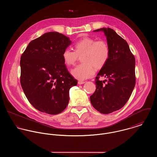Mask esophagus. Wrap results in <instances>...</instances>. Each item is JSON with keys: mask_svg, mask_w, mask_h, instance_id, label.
<instances>
[{"mask_svg": "<svg viewBox=\"0 0 157 157\" xmlns=\"http://www.w3.org/2000/svg\"><path fill=\"white\" fill-rule=\"evenodd\" d=\"M85 82H83V81H78V85H82V84H83V83H85Z\"/></svg>", "mask_w": 157, "mask_h": 157, "instance_id": "esophagus-1", "label": "esophagus"}]
</instances>
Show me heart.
Returning a JSON list of instances; mask_svg holds the SVG:
<instances>
[{"mask_svg": "<svg viewBox=\"0 0 157 157\" xmlns=\"http://www.w3.org/2000/svg\"><path fill=\"white\" fill-rule=\"evenodd\" d=\"M74 51L66 49L62 57L67 66L74 65L81 56L82 63L71 71L72 75L78 80H84L91 77L95 69H100L108 62L110 56L109 46L105 40H96L90 37H84L74 45Z\"/></svg>", "mask_w": 157, "mask_h": 157, "instance_id": "obj_1", "label": "heart"}]
</instances>
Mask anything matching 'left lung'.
I'll list each match as a JSON object with an SVG mask.
<instances>
[{"instance_id": "1", "label": "left lung", "mask_w": 157, "mask_h": 157, "mask_svg": "<svg viewBox=\"0 0 157 157\" xmlns=\"http://www.w3.org/2000/svg\"><path fill=\"white\" fill-rule=\"evenodd\" d=\"M100 31L106 36L110 56L95 77L96 89L90 100L97 111L108 114L123 108L131 95L136 82L135 59L127 42L113 29L104 28L94 31ZM100 76L108 80L100 81Z\"/></svg>"}]
</instances>
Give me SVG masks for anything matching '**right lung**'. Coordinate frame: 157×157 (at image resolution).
<instances>
[{"label": "right lung", "instance_id": "obj_1", "mask_svg": "<svg viewBox=\"0 0 157 157\" xmlns=\"http://www.w3.org/2000/svg\"><path fill=\"white\" fill-rule=\"evenodd\" d=\"M71 44L65 35L49 32L30 42L21 56V86L29 102L40 112H63L69 103V89L77 84L62 57Z\"/></svg>", "mask_w": 157, "mask_h": 157}]
</instances>
